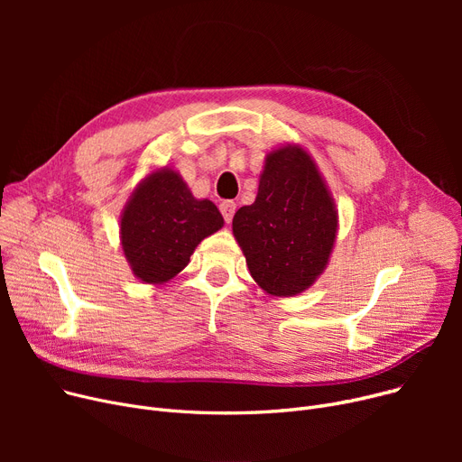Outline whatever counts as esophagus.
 Listing matches in <instances>:
<instances>
[{
  "label": "esophagus",
  "instance_id": "obj_1",
  "mask_svg": "<svg viewBox=\"0 0 462 462\" xmlns=\"http://www.w3.org/2000/svg\"><path fill=\"white\" fill-rule=\"evenodd\" d=\"M218 209H221V213H223V217H225V221L230 223L234 213H236V204L230 202V200H226V202H223L221 206H218Z\"/></svg>",
  "mask_w": 462,
  "mask_h": 462
}]
</instances>
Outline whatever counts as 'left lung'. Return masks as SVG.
<instances>
[{
    "mask_svg": "<svg viewBox=\"0 0 462 462\" xmlns=\"http://www.w3.org/2000/svg\"><path fill=\"white\" fill-rule=\"evenodd\" d=\"M232 232L265 294L298 296L326 272L338 211L319 164L301 143L268 152L256 200L236 211Z\"/></svg>",
    "mask_w": 462,
    "mask_h": 462,
    "instance_id": "1",
    "label": "left lung"
}]
</instances>
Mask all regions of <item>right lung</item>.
I'll return each instance as SVG.
<instances>
[{"mask_svg":"<svg viewBox=\"0 0 462 462\" xmlns=\"http://www.w3.org/2000/svg\"><path fill=\"white\" fill-rule=\"evenodd\" d=\"M225 226L208 199H194L176 168L145 174L119 215V244L133 275L143 284H164L190 260L202 239Z\"/></svg>","mask_w":462,"mask_h":462,"instance_id":"obj_1","label":"right lung"}]
</instances>
